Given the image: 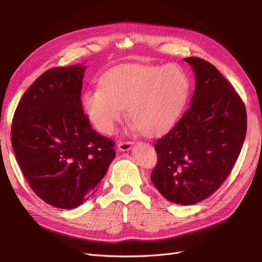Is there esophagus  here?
Segmentation results:
<instances>
[{
	"mask_svg": "<svg viewBox=\"0 0 262 262\" xmlns=\"http://www.w3.org/2000/svg\"><path fill=\"white\" fill-rule=\"evenodd\" d=\"M118 147L121 151H128L133 147V142L132 141H120Z\"/></svg>",
	"mask_w": 262,
	"mask_h": 262,
	"instance_id": "obj_1",
	"label": "esophagus"
}]
</instances>
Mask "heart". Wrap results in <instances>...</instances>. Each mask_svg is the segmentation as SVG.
<instances>
[{
  "label": "heart",
  "instance_id": "obj_1",
  "mask_svg": "<svg viewBox=\"0 0 262 262\" xmlns=\"http://www.w3.org/2000/svg\"><path fill=\"white\" fill-rule=\"evenodd\" d=\"M189 92L188 76L177 64L123 66L106 74L100 87L87 90L83 106L95 127L111 134L124 108L142 134L156 136L175 123Z\"/></svg>",
  "mask_w": 262,
  "mask_h": 262
}]
</instances>
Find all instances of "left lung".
Returning <instances> with one entry per match:
<instances>
[{
	"label": "left lung",
	"mask_w": 262,
	"mask_h": 262,
	"mask_svg": "<svg viewBox=\"0 0 262 262\" xmlns=\"http://www.w3.org/2000/svg\"><path fill=\"white\" fill-rule=\"evenodd\" d=\"M195 73L190 108L156 140L158 162L151 180L171 203L192 205L217 191L237 160L247 129L246 108L215 66L185 58Z\"/></svg>",
	"instance_id": "8db88e82"
}]
</instances>
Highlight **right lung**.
<instances>
[{
  "label": "right lung",
  "instance_id": "right-lung-1",
  "mask_svg": "<svg viewBox=\"0 0 262 262\" xmlns=\"http://www.w3.org/2000/svg\"><path fill=\"white\" fill-rule=\"evenodd\" d=\"M84 66L56 67L29 87L16 108L11 140L29 186L47 204L71 209L89 200L115 158L81 101Z\"/></svg>",
  "mask_w": 262,
  "mask_h": 262
}]
</instances>
